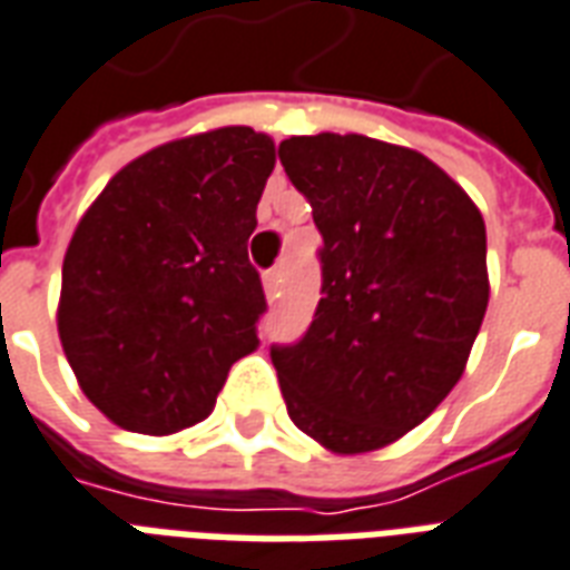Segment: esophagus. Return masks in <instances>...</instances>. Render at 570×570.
Returning <instances> with one entry per match:
<instances>
[{
  "label": "esophagus",
  "mask_w": 570,
  "mask_h": 570,
  "mask_svg": "<svg viewBox=\"0 0 570 570\" xmlns=\"http://www.w3.org/2000/svg\"><path fill=\"white\" fill-rule=\"evenodd\" d=\"M281 268H272V272H266V277H263V289H266V298L268 302H275L277 295H281V284H284V281H281Z\"/></svg>",
  "instance_id": "1"
}]
</instances>
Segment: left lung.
Instances as JSON below:
<instances>
[{
  "label": "left lung",
  "instance_id": "1",
  "mask_svg": "<svg viewBox=\"0 0 570 570\" xmlns=\"http://www.w3.org/2000/svg\"><path fill=\"white\" fill-rule=\"evenodd\" d=\"M323 236V298L295 346H275L286 412L332 454L385 449L466 371L490 298L488 229L421 151L362 134L281 142Z\"/></svg>",
  "mask_w": 570,
  "mask_h": 570
}]
</instances>
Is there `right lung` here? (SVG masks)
<instances>
[{
  "mask_svg": "<svg viewBox=\"0 0 570 570\" xmlns=\"http://www.w3.org/2000/svg\"><path fill=\"white\" fill-rule=\"evenodd\" d=\"M275 160L247 125L190 134L125 164L80 217L56 325L82 394L121 430L199 424L259 346L247 238Z\"/></svg>",
  "mask_w": 570,
  "mask_h": 570,
  "instance_id": "right-lung-1",
  "label": "right lung"
}]
</instances>
